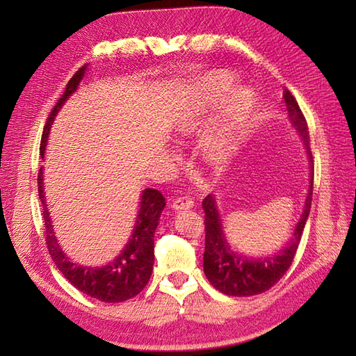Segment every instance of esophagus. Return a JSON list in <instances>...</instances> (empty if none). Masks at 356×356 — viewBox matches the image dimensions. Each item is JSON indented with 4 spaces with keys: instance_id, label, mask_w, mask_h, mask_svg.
Wrapping results in <instances>:
<instances>
[{
    "instance_id": "1",
    "label": "esophagus",
    "mask_w": 356,
    "mask_h": 356,
    "mask_svg": "<svg viewBox=\"0 0 356 356\" xmlns=\"http://www.w3.org/2000/svg\"><path fill=\"white\" fill-rule=\"evenodd\" d=\"M194 207V200L190 195H184V197H177L172 202V209L182 211V209H190Z\"/></svg>"
}]
</instances>
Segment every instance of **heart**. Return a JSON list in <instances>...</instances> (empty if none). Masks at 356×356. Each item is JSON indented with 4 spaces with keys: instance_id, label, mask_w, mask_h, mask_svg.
<instances>
[{
    "instance_id": "1",
    "label": "heart",
    "mask_w": 356,
    "mask_h": 356,
    "mask_svg": "<svg viewBox=\"0 0 356 356\" xmlns=\"http://www.w3.org/2000/svg\"><path fill=\"white\" fill-rule=\"evenodd\" d=\"M232 81L225 74H209L203 79L202 90L199 95L197 110L188 115L180 122V133L184 136L193 134L199 127L200 113H205L222 104L220 124L217 131L213 133L203 142V151L207 157L213 162H223L228 159L236 148V143L240 133L248 125L254 116L257 108V97L252 90L238 87L232 89ZM229 97L226 98L225 96Z\"/></svg>"
}]
</instances>
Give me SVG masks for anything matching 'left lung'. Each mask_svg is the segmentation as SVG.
Segmentation results:
<instances>
[{
  "mask_svg": "<svg viewBox=\"0 0 356 356\" xmlns=\"http://www.w3.org/2000/svg\"><path fill=\"white\" fill-rule=\"evenodd\" d=\"M283 97L286 102L289 119L295 130L300 133L309 151V133L306 118L301 111L298 102L289 90L284 88ZM312 162V154L309 153ZM314 191V172H311V185L305 203V211L300 217V222L295 228L293 237L289 245L283 248V251L266 257V259H246L231 251L229 245L223 237L220 217L217 213L216 200L208 194L202 202V208L205 211V252H203V270L208 282L222 293L232 295V297H251V295L263 293L280 282L286 270L291 268L293 257L297 254L301 236L307 220L309 211L312 203Z\"/></svg>",
  "mask_w": 356,
  "mask_h": 356,
  "instance_id": "obj_1",
  "label": "left lung"
}]
</instances>
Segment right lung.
Masks as SVG:
<instances>
[{
	"label": "right lung",
	"instance_id": "right-lung-1",
	"mask_svg": "<svg viewBox=\"0 0 356 356\" xmlns=\"http://www.w3.org/2000/svg\"><path fill=\"white\" fill-rule=\"evenodd\" d=\"M84 73L86 65L81 67L73 74L69 84H67L64 95L59 97L55 107L50 111L47 120H45L40 147L41 156L45 151V143H47V136L53 119H55L59 108L63 107L67 97L78 88ZM38 194H40L42 207L45 245H47L49 254L51 260L55 261L56 268L63 272V275L78 291L87 293L92 298L105 301V303H120V301L136 297L147 286L151 272H153L154 263V231L166 203L161 191L153 190V188H147L143 191L138 220H136V228L133 231L130 241H128V245L120 252V255L104 268L81 266L78 263L70 261L61 251V248H59L55 238V234H53L49 209L44 200L42 166L38 171Z\"/></svg>",
	"mask_w": 356,
	"mask_h": 356
}]
</instances>
